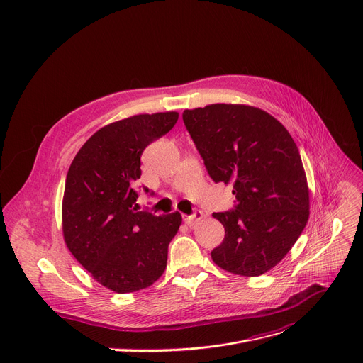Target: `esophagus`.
Masks as SVG:
<instances>
[{
	"label": "esophagus",
	"mask_w": 363,
	"mask_h": 363,
	"mask_svg": "<svg viewBox=\"0 0 363 363\" xmlns=\"http://www.w3.org/2000/svg\"><path fill=\"white\" fill-rule=\"evenodd\" d=\"M203 218H204V213L200 212V211H196L193 215H182V219H184V222H185L188 226L196 225V223L200 222Z\"/></svg>",
	"instance_id": "esophagus-1"
}]
</instances>
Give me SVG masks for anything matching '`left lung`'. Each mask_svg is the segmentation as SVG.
I'll use <instances>...</instances> for the list:
<instances>
[{
    "label": "left lung",
    "instance_id": "obj_1",
    "mask_svg": "<svg viewBox=\"0 0 363 363\" xmlns=\"http://www.w3.org/2000/svg\"><path fill=\"white\" fill-rule=\"evenodd\" d=\"M215 182L233 185L234 211L213 213L225 228L213 262L241 277L271 271L309 220V185L290 132L269 113L216 103L182 113Z\"/></svg>",
    "mask_w": 363,
    "mask_h": 363
}]
</instances>
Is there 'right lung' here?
<instances>
[{
    "label": "right lung",
    "mask_w": 363,
    "mask_h": 363,
    "mask_svg": "<svg viewBox=\"0 0 363 363\" xmlns=\"http://www.w3.org/2000/svg\"><path fill=\"white\" fill-rule=\"evenodd\" d=\"M178 118V111H160L108 123L88 138L69 167L62 204L65 242L91 277L114 293L147 289L166 269L181 213L138 212L133 185L141 178L144 148Z\"/></svg>",
    "instance_id": "obj_1"
}]
</instances>
